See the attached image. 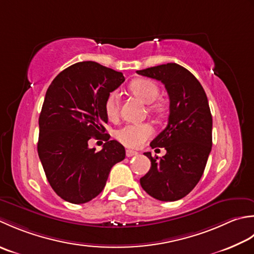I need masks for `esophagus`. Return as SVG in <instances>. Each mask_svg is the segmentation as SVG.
Segmentation results:
<instances>
[{
	"label": "esophagus",
	"mask_w": 254,
	"mask_h": 254,
	"mask_svg": "<svg viewBox=\"0 0 254 254\" xmlns=\"http://www.w3.org/2000/svg\"><path fill=\"white\" fill-rule=\"evenodd\" d=\"M137 154H138V152L137 151H133V150H129V149L126 150V156L128 158L133 157V156H137Z\"/></svg>",
	"instance_id": "34e87169"
}]
</instances>
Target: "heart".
Segmentation results:
<instances>
[{"label": "heart", "instance_id": "1", "mask_svg": "<svg viewBox=\"0 0 254 254\" xmlns=\"http://www.w3.org/2000/svg\"><path fill=\"white\" fill-rule=\"evenodd\" d=\"M129 89L132 92L133 95L140 98L142 102L150 105V111L163 115L165 112V105L163 103H152L154 102L159 96V86L153 81L148 79H137L133 80ZM120 93L117 91L112 92L105 102V113L108 120L115 121L118 117L120 112ZM153 134V127L148 123L141 124H128L117 129L115 132V137L120 142L125 144L129 148H138L141 147L148 139Z\"/></svg>", "mask_w": 254, "mask_h": 254}]
</instances>
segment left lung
<instances>
[{
  "instance_id": "left-lung-1",
  "label": "left lung",
  "mask_w": 254,
  "mask_h": 254,
  "mask_svg": "<svg viewBox=\"0 0 254 254\" xmlns=\"http://www.w3.org/2000/svg\"><path fill=\"white\" fill-rule=\"evenodd\" d=\"M161 81L170 98L168 125L150 143L164 148L162 158L144 152L151 168L140 179L141 188L153 198L174 201L183 198L199 182L213 144V118L206 93L198 80L178 64L137 71Z\"/></svg>"
}]
</instances>
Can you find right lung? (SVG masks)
<instances>
[{"mask_svg": "<svg viewBox=\"0 0 254 254\" xmlns=\"http://www.w3.org/2000/svg\"><path fill=\"white\" fill-rule=\"evenodd\" d=\"M125 81L122 72L94 61L77 62L51 82L39 115L38 156L51 188L72 204H84L105 188L112 168L126 157L125 148L105 133V102ZM106 136L101 152L91 137Z\"/></svg>", "mask_w": 254, "mask_h": 254, "instance_id": "1", "label": "right lung"}]
</instances>
